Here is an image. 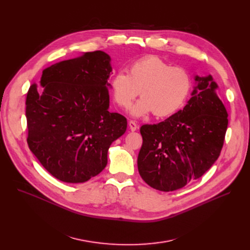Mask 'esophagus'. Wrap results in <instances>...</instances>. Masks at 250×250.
Here are the masks:
<instances>
[{"label": "esophagus", "mask_w": 250, "mask_h": 250, "mask_svg": "<svg viewBox=\"0 0 250 250\" xmlns=\"http://www.w3.org/2000/svg\"><path fill=\"white\" fill-rule=\"evenodd\" d=\"M128 126H129V129L131 130V131H135L136 129H137V125L135 124V122H133V121H129L128 122Z\"/></svg>", "instance_id": "34e87169"}]
</instances>
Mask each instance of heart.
I'll return each instance as SVG.
<instances>
[{"instance_id":"1","label":"heart","mask_w":250,"mask_h":250,"mask_svg":"<svg viewBox=\"0 0 250 250\" xmlns=\"http://www.w3.org/2000/svg\"><path fill=\"white\" fill-rule=\"evenodd\" d=\"M193 82L188 71L172 66L156 56H147L133 62L127 75L119 71L110 82L111 94L116 104L127 109L139 94L130 109L135 118L151 113L157 118L176 114L187 102Z\"/></svg>"}]
</instances>
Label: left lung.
Segmentation results:
<instances>
[{"instance_id": "1", "label": "left lung", "mask_w": 250, "mask_h": 250, "mask_svg": "<svg viewBox=\"0 0 250 250\" xmlns=\"http://www.w3.org/2000/svg\"><path fill=\"white\" fill-rule=\"evenodd\" d=\"M196 87L183 110L156 125L140 127L139 175L153 189L170 192L202 177L219 158L228 128V112L210 75L195 77Z\"/></svg>"}]
</instances>
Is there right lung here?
<instances>
[{"label":"right lung","instance_id":"1","mask_svg":"<svg viewBox=\"0 0 250 250\" xmlns=\"http://www.w3.org/2000/svg\"><path fill=\"white\" fill-rule=\"evenodd\" d=\"M111 57L85 52L42 71L41 88L27 92V145L56 179L83 183L108 163L113 141L126 130V119L110 113Z\"/></svg>","mask_w":250,"mask_h":250}]
</instances>
